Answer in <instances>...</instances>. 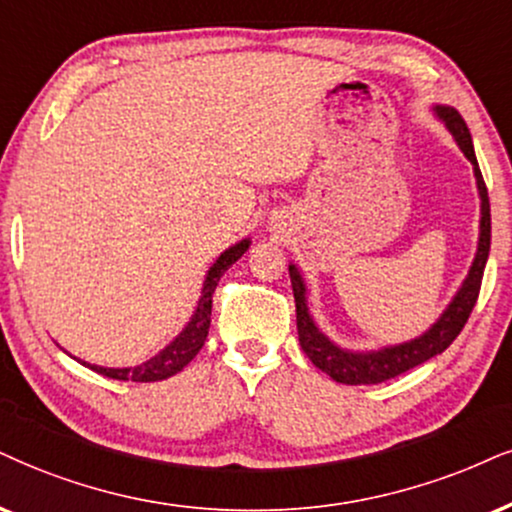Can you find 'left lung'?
Instances as JSON below:
<instances>
[{"label":"left lung","instance_id":"1","mask_svg":"<svg viewBox=\"0 0 512 512\" xmlns=\"http://www.w3.org/2000/svg\"><path fill=\"white\" fill-rule=\"evenodd\" d=\"M437 116L446 123V128L453 135V140L458 142L460 151L468 156V161L475 168L479 199H482V218H479V244L475 261L468 277H465L463 287L458 289V294L453 296V301L441 313V318L434 323L430 330L420 337L410 339V342L396 344V346H384L377 351H346L342 346H337L318 330V325L313 323L311 313L306 306V285L304 277H301L296 266H289V277H292V289H294V301H296V330H299V344L301 349L315 368H320L332 377L334 382L342 384H380L387 382L391 377L401 375L415 365L430 361L437 353L446 351L451 346L453 339L458 337L465 323H468L472 308L477 304L479 287H482V275L484 266H487L489 258V246H491V208H489V194L487 185H484L482 170H479L475 147H472V137L468 125H465L463 116L451 106H434Z\"/></svg>","mask_w":512,"mask_h":512}]
</instances>
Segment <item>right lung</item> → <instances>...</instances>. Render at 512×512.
<instances>
[{
	"label": "right lung",
	"mask_w": 512,
	"mask_h": 512,
	"mask_svg": "<svg viewBox=\"0 0 512 512\" xmlns=\"http://www.w3.org/2000/svg\"><path fill=\"white\" fill-rule=\"evenodd\" d=\"M249 239H242L230 249H225L223 254L218 256V261L208 268V275L204 280V289H201V299L197 304V311H194L192 320H189L185 330H182L178 337L170 342L166 349L156 353L154 358H149L147 363L135 365V368H102V365H90L85 363L87 368H92L94 372L104 377H113V380H123V382H159L166 380V377L180 372L185 365L192 361L194 356L201 351L206 337H208V327H211V306H213V292H216L220 277L237 258H242V254L249 249Z\"/></svg>",
	"instance_id": "1"
}]
</instances>
